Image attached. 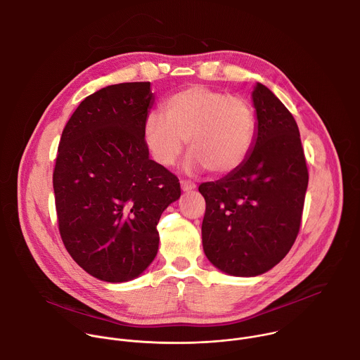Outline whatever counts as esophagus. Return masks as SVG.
Returning a JSON list of instances; mask_svg holds the SVG:
<instances>
[{"label": "esophagus", "instance_id": "obj_1", "mask_svg": "<svg viewBox=\"0 0 360 360\" xmlns=\"http://www.w3.org/2000/svg\"><path fill=\"white\" fill-rule=\"evenodd\" d=\"M181 186H182V191H185V192L193 191V189L196 188V185H195L193 182H191V181H186V179H182V181H181Z\"/></svg>", "mask_w": 360, "mask_h": 360}]
</instances>
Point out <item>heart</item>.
I'll list each match as a JSON object with an SVG mask.
<instances>
[{
	"label": "heart",
	"mask_w": 360,
	"mask_h": 360,
	"mask_svg": "<svg viewBox=\"0 0 360 360\" xmlns=\"http://www.w3.org/2000/svg\"><path fill=\"white\" fill-rule=\"evenodd\" d=\"M162 114L143 122V142L162 167L178 161L185 141L191 149L186 168H207L217 176L238 171L252 153L256 117L242 96L192 85L168 96Z\"/></svg>",
	"instance_id": "obj_1"
}]
</instances>
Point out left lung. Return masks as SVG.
I'll list each match as a JSON object with an SVG mask.
<instances>
[{"instance_id":"obj_1","label":"left lung","mask_w":360,"mask_h":360,"mask_svg":"<svg viewBox=\"0 0 360 360\" xmlns=\"http://www.w3.org/2000/svg\"><path fill=\"white\" fill-rule=\"evenodd\" d=\"M258 132L248 161L199 192L207 202L202 245L233 276H256L279 264L296 240L309 181L299 128L262 84L252 92Z\"/></svg>"}]
</instances>
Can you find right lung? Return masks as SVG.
<instances>
[{"label": "right lung", "instance_id": "obj_1", "mask_svg": "<svg viewBox=\"0 0 360 360\" xmlns=\"http://www.w3.org/2000/svg\"><path fill=\"white\" fill-rule=\"evenodd\" d=\"M150 82L86 96L67 122L53 185L58 229L71 258L105 282L139 276L158 252L157 225L181 196L176 175L149 160L143 122Z\"/></svg>", "mask_w": 360, "mask_h": 360}]
</instances>
